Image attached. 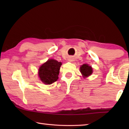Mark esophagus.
<instances>
[{
	"instance_id": "esophagus-1",
	"label": "esophagus",
	"mask_w": 129,
	"mask_h": 129,
	"mask_svg": "<svg viewBox=\"0 0 129 129\" xmlns=\"http://www.w3.org/2000/svg\"><path fill=\"white\" fill-rule=\"evenodd\" d=\"M69 61H72V59H69Z\"/></svg>"
}]
</instances>
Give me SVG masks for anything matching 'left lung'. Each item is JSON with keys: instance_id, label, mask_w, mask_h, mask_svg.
<instances>
[{"instance_id": "8db88e82", "label": "left lung", "mask_w": 129, "mask_h": 129, "mask_svg": "<svg viewBox=\"0 0 129 129\" xmlns=\"http://www.w3.org/2000/svg\"><path fill=\"white\" fill-rule=\"evenodd\" d=\"M80 72L84 76V77H88L89 76L91 75L93 72L92 68L90 66H89L88 64H83L80 67Z\"/></svg>"}]
</instances>
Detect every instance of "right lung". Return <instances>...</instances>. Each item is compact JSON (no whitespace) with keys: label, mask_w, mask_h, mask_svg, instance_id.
<instances>
[{"label":"right lung","mask_w":129,"mask_h":129,"mask_svg":"<svg viewBox=\"0 0 129 129\" xmlns=\"http://www.w3.org/2000/svg\"><path fill=\"white\" fill-rule=\"evenodd\" d=\"M61 64V62L53 59L43 64L39 70V76L41 81L45 84H51L56 81Z\"/></svg>","instance_id":"1"}]
</instances>
